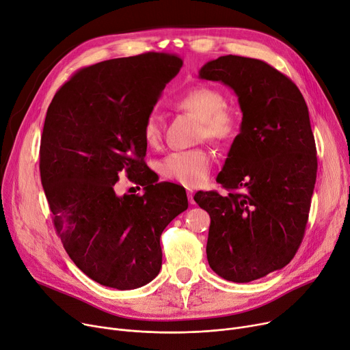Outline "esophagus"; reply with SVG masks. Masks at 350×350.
Returning a JSON list of instances; mask_svg holds the SVG:
<instances>
[{
    "instance_id": "obj_1",
    "label": "esophagus",
    "mask_w": 350,
    "mask_h": 350,
    "mask_svg": "<svg viewBox=\"0 0 350 350\" xmlns=\"http://www.w3.org/2000/svg\"><path fill=\"white\" fill-rule=\"evenodd\" d=\"M187 197H189V203L190 204H196V200H194V191L193 190H187Z\"/></svg>"
}]
</instances>
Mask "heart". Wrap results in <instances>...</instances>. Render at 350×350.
Here are the masks:
<instances>
[{
  "mask_svg": "<svg viewBox=\"0 0 350 350\" xmlns=\"http://www.w3.org/2000/svg\"><path fill=\"white\" fill-rule=\"evenodd\" d=\"M173 105L198 119V139L214 144H226L240 132L241 115L226 105L223 92L207 85L193 86L173 99ZM146 144L156 149L161 142V119L150 113L143 123ZM211 170V156L206 149H191L170 153L160 164L163 177L187 187H197L207 180Z\"/></svg>",
  "mask_w": 350,
  "mask_h": 350,
  "instance_id": "heart-1",
  "label": "heart"
}]
</instances>
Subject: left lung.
<instances>
[{"label": "left lung", "instance_id": "left-lung-1", "mask_svg": "<svg viewBox=\"0 0 350 350\" xmlns=\"http://www.w3.org/2000/svg\"><path fill=\"white\" fill-rule=\"evenodd\" d=\"M198 77L231 88L243 112L217 176L230 193L194 196L211 218L207 260L221 278L251 282L289 264L302 243L318 170L308 106L295 83L260 59L226 55Z\"/></svg>", "mask_w": 350, "mask_h": 350}]
</instances>
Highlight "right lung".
<instances>
[{"label":"right lung","mask_w":350,"mask_h":350,"mask_svg":"<svg viewBox=\"0 0 350 350\" xmlns=\"http://www.w3.org/2000/svg\"><path fill=\"white\" fill-rule=\"evenodd\" d=\"M181 66L156 52L103 61L78 70L48 107L40 170L53 226L70 260L100 285L153 281L160 235L189 207L186 190L154 183L143 161L144 119ZM122 171L144 186L142 196L116 194Z\"/></svg>","instance_id":"add662e5"}]
</instances>
